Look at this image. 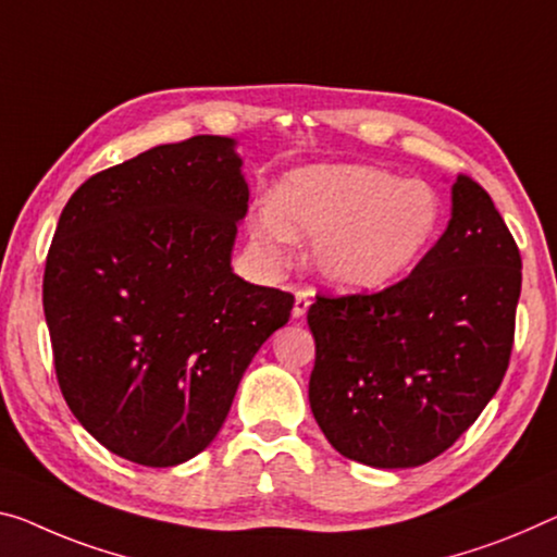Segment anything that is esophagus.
Wrapping results in <instances>:
<instances>
[{
	"instance_id": "obj_1",
	"label": "esophagus",
	"mask_w": 557,
	"mask_h": 557,
	"mask_svg": "<svg viewBox=\"0 0 557 557\" xmlns=\"http://www.w3.org/2000/svg\"><path fill=\"white\" fill-rule=\"evenodd\" d=\"M308 308H311V294H308V290H298L296 301H294V311H290L294 313V319H304Z\"/></svg>"
}]
</instances>
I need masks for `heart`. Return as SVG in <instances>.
<instances>
[{
    "label": "heart",
    "mask_w": 557,
    "mask_h": 557,
    "mask_svg": "<svg viewBox=\"0 0 557 557\" xmlns=\"http://www.w3.org/2000/svg\"><path fill=\"white\" fill-rule=\"evenodd\" d=\"M438 194L371 164L290 171L273 203L253 213L251 234L284 261L296 236L313 238V267L346 290L388 286L423 259L441 234Z\"/></svg>",
    "instance_id": "1"
}]
</instances>
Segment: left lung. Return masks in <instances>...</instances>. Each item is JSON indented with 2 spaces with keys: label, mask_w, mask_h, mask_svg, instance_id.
I'll return each mask as SVG.
<instances>
[{
  "label": "left lung",
  "mask_w": 557,
  "mask_h": 557,
  "mask_svg": "<svg viewBox=\"0 0 557 557\" xmlns=\"http://www.w3.org/2000/svg\"><path fill=\"white\" fill-rule=\"evenodd\" d=\"M520 251L481 184L458 174L448 228L404 281L315 296L308 404L341 456L416 468L463 435L508 371Z\"/></svg>",
  "instance_id": "8db88e82"
}]
</instances>
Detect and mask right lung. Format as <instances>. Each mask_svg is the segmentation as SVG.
<instances>
[{
    "instance_id": "right-lung-1",
    "label": "right lung",
    "mask_w": 557,
    "mask_h": 557,
    "mask_svg": "<svg viewBox=\"0 0 557 557\" xmlns=\"http://www.w3.org/2000/svg\"><path fill=\"white\" fill-rule=\"evenodd\" d=\"M249 186L234 139L191 136L99 171L72 194L41 301L66 406L132 463L194 458L224 425L294 296L231 271Z\"/></svg>"
}]
</instances>
